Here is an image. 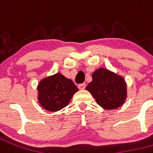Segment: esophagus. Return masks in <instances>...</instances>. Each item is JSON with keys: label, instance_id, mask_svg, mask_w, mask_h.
Wrapping results in <instances>:
<instances>
[{"label": "esophagus", "instance_id": "34e87169", "mask_svg": "<svg viewBox=\"0 0 153 153\" xmlns=\"http://www.w3.org/2000/svg\"><path fill=\"white\" fill-rule=\"evenodd\" d=\"M79 88L80 90H83L85 89V88H86V83H80V84H79Z\"/></svg>", "mask_w": 153, "mask_h": 153}]
</instances>
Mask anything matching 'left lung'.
<instances>
[{"instance_id": "obj_1", "label": "left lung", "mask_w": 153, "mask_h": 153, "mask_svg": "<svg viewBox=\"0 0 153 153\" xmlns=\"http://www.w3.org/2000/svg\"><path fill=\"white\" fill-rule=\"evenodd\" d=\"M86 89L96 99L97 103L106 110H113L122 106L127 97V87L125 79L103 68L93 73V81Z\"/></svg>"}]
</instances>
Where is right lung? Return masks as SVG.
<instances>
[{"instance_id":"add662e5","label":"right lung","mask_w":153,"mask_h":153,"mask_svg":"<svg viewBox=\"0 0 153 153\" xmlns=\"http://www.w3.org/2000/svg\"><path fill=\"white\" fill-rule=\"evenodd\" d=\"M78 90L72 80L57 73L42 79L38 83V102L47 111H57L68 106Z\"/></svg>"}]
</instances>
